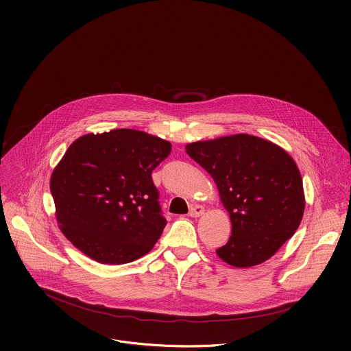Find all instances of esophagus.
I'll list each match as a JSON object with an SVG mask.
<instances>
[{
	"label": "esophagus",
	"instance_id": "1",
	"mask_svg": "<svg viewBox=\"0 0 351 351\" xmlns=\"http://www.w3.org/2000/svg\"><path fill=\"white\" fill-rule=\"evenodd\" d=\"M203 214H204V207H203V206H193V207L190 208V211H189V215H190L191 218H197V217L203 215Z\"/></svg>",
	"mask_w": 351,
	"mask_h": 351
}]
</instances>
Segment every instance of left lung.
Here are the masks:
<instances>
[{"mask_svg":"<svg viewBox=\"0 0 351 351\" xmlns=\"http://www.w3.org/2000/svg\"><path fill=\"white\" fill-rule=\"evenodd\" d=\"M218 186L229 213L232 236L217 250L237 268L271 258L303 219V179L293 158L279 145L250 134H233L186 145Z\"/></svg>","mask_w":351,"mask_h":351,"instance_id":"left-lung-1","label":"left lung"}]
</instances>
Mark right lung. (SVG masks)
I'll return each instance as SVG.
<instances>
[{"label":"right lung","mask_w":351,"mask_h":351,"mask_svg":"<svg viewBox=\"0 0 351 351\" xmlns=\"http://www.w3.org/2000/svg\"><path fill=\"white\" fill-rule=\"evenodd\" d=\"M169 153V141L133 129L75 140L49 180L65 237L101 264L147 254L167 225L152 173Z\"/></svg>","instance_id":"obj_1"}]
</instances>
